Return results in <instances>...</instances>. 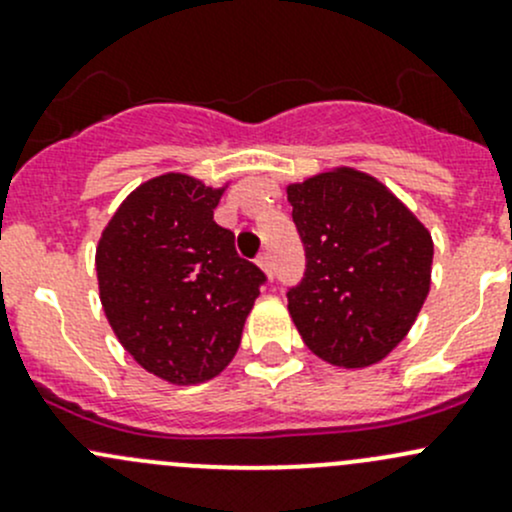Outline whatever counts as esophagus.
Masks as SVG:
<instances>
[{"label":"esophagus","instance_id":"34e87169","mask_svg":"<svg viewBox=\"0 0 512 512\" xmlns=\"http://www.w3.org/2000/svg\"><path fill=\"white\" fill-rule=\"evenodd\" d=\"M257 265H260L262 270L267 272V277H272V257H270V252H262V255L257 257Z\"/></svg>","mask_w":512,"mask_h":512}]
</instances>
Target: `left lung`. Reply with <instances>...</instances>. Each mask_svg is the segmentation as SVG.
Segmentation results:
<instances>
[{
  "label": "left lung",
  "mask_w": 512,
  "mask_h": 512,
  "mask_svg": "<svg viewBox=\"0 0 512 512\" xmlns=\"http://www.w3.org/2000/svg\"><path fill=\"white\" fill-rule=\"evenodd\" d=\"M287 200L304 245L287 307L304 344L344 369L376 364L426 302L431 235L379 180L352 168L289 185Z\"/></svg>",
  "instance_id": "1"
}]
</instances>
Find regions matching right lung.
I'll return each instance as SVG.
<instances>
[{
	"instance_id": "1",
	"label": "right lung",
	"mask_w": 512,
	"mask_h": 512,
	"mask_svg": "<svg viewBox=\"0 0 512 512\" xmlns=\"http://www.w3.org/2000/svg\"><path fill=\"white\" fill-rule=\"evenodd\" d=\"M220 193L160 175L123 200L98 242V289L118 342L170 384H200L230 364L267 282L213 220Z\"/></svg>"
}]
</instances>
